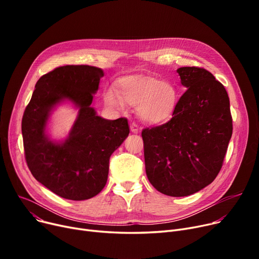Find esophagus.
Segmentation results:
<instances>
[{
	"instance_id": "34e87169",
	"label": "esophagus",
	"mask_w": 259,
	"mask_h": 259,
	"mask_svg": "<svg viewBox=\"0 0 259 259\" xmlns=\"http://www.w3.org/2000/svg\"><path fill=\"white\" fill-rule=\"evenodd\" d=\"M130 130H131L132 133H139V131H140L139 126H138L137 124H135L134 121H132L131 124H130Z\"/></svg>"
}]
</instances>
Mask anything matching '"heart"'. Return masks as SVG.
Listing matches in <instances>:
<instances>
[{"label": "heart", "instance_id": "heart-1", "mask_svg": "<svg viewBox=\"0 0 259 259\" xmlns=\"http://www.w3.org/2000/svg\"><path fill=\"white\" fill-rule=\"evenodd\" d=\"M113 90L105 92L108 106L121 109L124 103L138 107V114L149 124L167 120L179 101V92L171 83H161L155 77L129 75L120 78Z\"/></svg>", "mask_w": 259, "mask_h": 259}]
</instances>
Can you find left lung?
Returning a JSON list of instances; mask_svg holds the SVG:
<instances>
[{
	"instance_id": "obj_1",
	"label": "left lung",
	"mask_w": 259,
	"mask_h": 259,
	"mask_svg": "<svg viewBox=\"0 0 259 259\" xmlns=\"http://www.w3.org/2000/svg\"><path fill=\"white\" fill-rule=\"evenodd\" d=\"M178 72L187 90L171 119L142 131L147 178L157 191L174 197L196 193L216 179L233 131L221 81L200 67Z\"/></svg>"
}]
</instances>
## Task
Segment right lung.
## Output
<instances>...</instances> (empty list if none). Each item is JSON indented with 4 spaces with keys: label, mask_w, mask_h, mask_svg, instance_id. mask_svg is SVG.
I'll return each instance as SVG.
<instances>
[{
    "label": "right lung",
    "mask_w": 259,
    "mask_h": 259,
    "mask_svg": "<svg viewBox=\"0 0 259 259\" xmlns=\"http://www.w3.org/2000/svg\"><path fill=\"white\" fill-rule=\"evenodd\" d=\"M104 71L88 65H66L40 76L22 118L25 159L33 178L57 195L85 200L105 187L111 154L129 134L128 120L104 119L90 106ZM72 100L79 116L63 144L45 134L51 108L62 99Z\"/></svg>",
    "instance_id": "right-lung-1"
}]
</instances>
